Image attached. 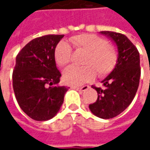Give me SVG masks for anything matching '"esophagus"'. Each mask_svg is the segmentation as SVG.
<instances>
[{"label": "esophagus", "mask_w": 150, "mask_h": 150, "mask_svg": "<svg viewBox=\"0 0 150 150\" xmlns=\"http://www.w3.org/2000/svg\"><path fill=\"white\" fill-rule=\"evenodd\" d=\"M72 89L78 90V91H86V90H88L89 88V87L87 86V85H85V86H83V87H81V88H78V87H72Z\"/></svg>", "instance_id": "34e87169"}]
</instances>
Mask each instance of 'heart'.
<instances>
[{
	"instance_id": "b5f03b06",
	"label": "heart",
	"mask_w": 150,
	"mask_h": 150,
	"mask_svg": "<svg viewBox=\"0 0 150 150\" xmlns=\"http://www.w3.org/2000/svg\"><path fill=\"white\" fill-rule=\"evenodd\" d=\"M71 42L77 51L86 52L83 60V67H71L63 72L64 83L71 86H78L92 80L95 72L104 76L112 71L116 65L118 56L115 50L108 47L106 40L92 34H83L71 38ZM55 60L61 67L67 65L72 57V49L65 42L57 45Z\"/></svg>"
}]
</instances>
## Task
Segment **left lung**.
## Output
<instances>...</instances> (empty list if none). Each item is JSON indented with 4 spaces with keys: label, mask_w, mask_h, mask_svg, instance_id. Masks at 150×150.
Segmentation results:
<instances>
[{
    "label": "left lung",
    "mask_w": 150,
    "mask_h": 150,
    "mask_svg": "<svg viewBox=\"0 0 150 150\" xmlns=\"http://www.w3.org/2000/svg\"><path fill=\"white\" fill-rule=\"evenodd\" d=\"M100 34L116 45L118 59L113 70L101 82L103 87H93L98 99L89 109L97 117L108 119L124 112L134 99L139 84L140 59L135 46L125 35L108 31Z\"/></svg>",
    "instance_id": "left-lung-1"
}]
</instances>
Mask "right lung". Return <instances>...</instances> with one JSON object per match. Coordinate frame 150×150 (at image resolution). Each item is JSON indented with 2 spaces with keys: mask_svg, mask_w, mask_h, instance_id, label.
Here are the masks:
<instances>
[{
  "mask_svg": "<svg viewBox=\"0 0 150 150\" xmlns=\"http://www.w3.org/2000/svg\"><path fill=\"white\" fill-rule=\"evenodd\" d=\"M64 35L35 38L21 50L12 74L13 89L22 111L37 121H47L58 112L69 88L57 86L61 72L54 52Z\"/></svg>",
  "mask_w": 150,
  "mask_h": 150,
  "instance_id": "1",
  "label": "right lung"
}]
</instances>
